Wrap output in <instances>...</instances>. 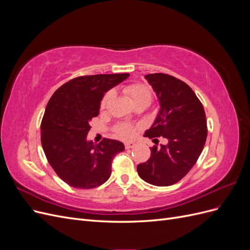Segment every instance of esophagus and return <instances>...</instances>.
Returning a JSON list of instances; mask_svg holds the SVG:
<instances>
[{
	"instance_id": "obj_1",
	"label": "esophagus",
	"mask_w": 250,
	"mask_h": 250,
	"mask_svg": "<svg viewBox=\"0 0 250 250\" xmlns=\"http://www.w3.org/2000/svg\"><path fill=\"white\" fill-rule=\"evenodd\" d=\"M133 146H134L133 143H125V148H126V149H130V148H132Z\"/></svg>"
}]
</instances>
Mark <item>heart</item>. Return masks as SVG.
Masks as SVG:
<instances>
[{"label": "heart", "mask_w": 250, "mask_h": 250, "mask_svg": "<svg viewBox=\"0 0 250 250\" xmlns=\"http://www.w3.org/2000/svg\"><path fill=\"white\" fill-rule=\"evenodd\" d=\"M125 92L131 98V100L134 103L135 106L141 104H144L146 105V106H148V105L151 103V101H152V93H151V90L146 85L142 84V83H133V84L128 85L125 88ZM113 95H115V93H113L112 90H109V92L104 96L103 100L101 102L102 109L107 107V105L113 98ZM116 132L118 137L122 138L124 140H130L134 137L135 129L131 125L124 123L117 126Z\"/></svg>", "instance_id": "obj_1"}]
</instances>
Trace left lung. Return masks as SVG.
I'll return each mask as SVG.
<instances>
[{"label": "left lung", "mask_w": 250, "mask_h": 250, "mask_svg": "<svg viewBox=\"0 0 250 250\" xmlns=\"http://www.w3.org/2000/svg\"><path fill=\"white\" fill-rule=\"evenodd\" d=\"M160 103V110L145 137L168 140L155 145L146 163L138 165L139 176L146 183L168 187L185 177L197 162L207 141L206 112L197 96L187 83L167 74L145 76Z\"/></svg>", "instance_id": "obj_1"}]
</instances>
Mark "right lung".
Segmentation results:
<instances>
[{"label": "right lung", "instance_id": "add662e5", "mask_svg": "<svg viewBox=\"0 0 250 250\" xmlns=\"http://www.w3.org/2000/svg\"><path fill=\"white\" fill-rule=\"evenodd\" d=\"M128 77L125 73L74 78L49 100L41 126L42 146L53 170L69 186L93 188L110 177L112 158L124 151V144L88 141L89 121L99 115L104 94Z\"/></svg>", "mask_w": 250, "mask_h": 250}]
</instances>
